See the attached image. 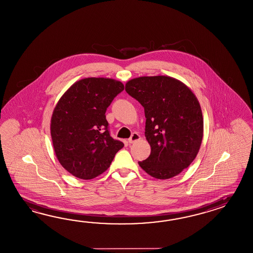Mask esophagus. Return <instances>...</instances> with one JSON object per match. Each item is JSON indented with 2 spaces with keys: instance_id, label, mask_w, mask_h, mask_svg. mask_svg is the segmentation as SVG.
I'll return each instance as SVG.
<instances>
[{
  "instance_id": "esophagus-1",
  "label": "esophagus",
  "mask_w": 253,
  "mask_h": 253,
  "mask_svg": "<svg viewBox=\"0 0 253 253\" xmlns=\"http://www.w3.org/2000/svg\"><path fill=\"white\" fill-rule=\"evenodd\" d=\"M140 138H141V137H140L139 134L135 132V133H133L129 138H128V142H129L130 144H132V143H134V142L138 141Z\"/></svg>"
}]
</instances>
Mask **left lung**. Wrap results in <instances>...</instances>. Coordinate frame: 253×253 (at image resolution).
Masks as SVG:
<instances>
[{"label":"left lung","instance_id":"obj_1","mask_svg":"<svg viewBox=\"0 0 253 253\" xmlns=\"http://www.w3.org/2000/svg\"><path fill=\"white\" fill-rule=\"evenodd\" d=\"M126 93L145 110V136L151 147L138 164L148 175L168 179L192 163L203 137L200 103L182 82L165 76L134 78L126 84Z\"/></svg>","mask_w":253,"mask_h":253}]
</instances>
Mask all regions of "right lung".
<instances>
[{"instance_id": "right-lung-1", "label": "right lung", "mask_w": 253, "mask_h": 253, "mask_svg": "<svg viewBox=\"0 0 253 253\" xmlns=\"http://www.w3.org/2000/svg\"><path fill=\"white\" fill-rule=\"evenodd\" d=\"M123 90L117 80L89 77L75 83L58 101L51 119L53 149L73 176H99L124 147L110 135L106 118V108Z\"/></svg>"}]
</instances>
